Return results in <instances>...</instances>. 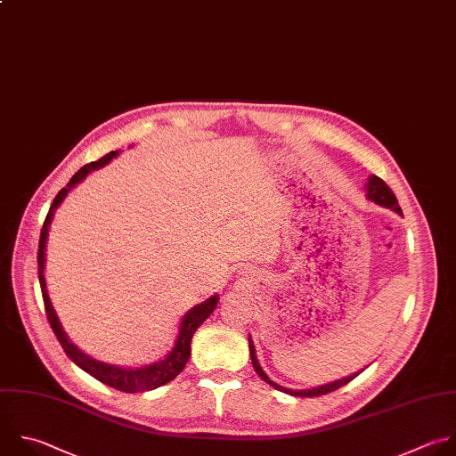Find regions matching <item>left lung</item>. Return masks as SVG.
Instances as JSON below:
<instances>
[{"label": "left lung", "mask_w": 456, "mask_h": 456, "mask_svg": "<svg viewBox=\"0 0 456 456\" xmlns=\"http://www.w3.org/2000/svg\"><path fill=\"white\" fill-rule=\"evenodd\" d=\"M365 197L369 199V200H372L374 204H378V206H381V208H387V209H392V211H395L397 215H401L403 216V211H401V208H399V204H397V199H395V195H394V191L385 184V181H381L379 177H376V175H370L369 177V181H367V184H365ZM248 349H250V360H252V365H254V370L257 372V376L263 379V381H266L270 387H273L275 390H281V392H284V394H289V395H295V397H317V395H324V394H330V392H333V390H337V388H340V387H344V385H347L349 381H353L360 372H354V374H351V376H347V378H342V379H337V381H333V383H326V385H321V387H314V388H305V390H291V388H286V387H281L279 383H275V381H272L268 376H266V372L263 370V367L259 365V362H257V356H256V349H254V342H252V338L248 337Z\"/></svg>", "instance_id": "8db88e82"}]
</instances>
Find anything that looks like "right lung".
<instances>
[{
  "mask_svg": "<svg viewBox=\"0 0 456 456\" xmlns=\"http://www.w3.org/2000/svg\"><path fill=\"white\" fill-rule=\"evenodd\" d=\"M119 154V150L116 151H109L107 156H103L102 159L89 163L86 167H82L73 177L71 181L66 184V188H62L57 197L52 202V208L46 215L45 225L41 229V238H39V252H37V265H39V282H41V289H43V298H45V308H46V317L50 321V326L53 330V333L57 335L62 349L66 351V354L69 356V360L78 365L82 370H86L87 374H91L94 379L121 390V392H146V390H154L159 388L167 383H170L172 379H175L183 369L186 367L190 354H191V338L195 335V331L200 328V324L215 312L220 297L218 295H211L208 300L200 302V305L193 306L181 321L179 324V333L177 338L174 342V347L168 351V354L154 363L148 365H141V367H119V365H110L100 360L91 358L89 354H86L82 349H78L68 337V333L64 331L57 312L52 305V298L48 295V288H46V277H45V265H46V241H48V231L55 215V209L62 204V200L68 197V193L80 184L91 172L103 168L107 163H110L116 156Z\"/></svg>",
  "mask_w": 456,
  "mask_h": 456,
  "instance_id": "right-lung-1",
  "label": "right lung"
}]
</instances>
